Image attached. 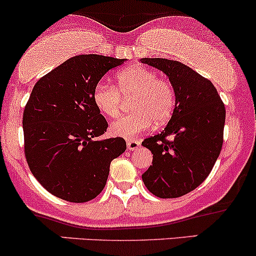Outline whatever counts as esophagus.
<instances>
[{
	"label": "esophagus",
	"mask_w": 256,
	"mask_h": 256,
	"mask_svg": "<svg viewBox=\"0 0 256 256\" xmlns=\"http://www.w3.org/2000/svg\"><path fill=\"white\" fill-rule=\"evenodd\" d=\"M127 146H128V150H138V148L142 146V142L138 139H132V140H127Z\"/></svg>",
	"instance_id": "34e87169"
}]
</instances>
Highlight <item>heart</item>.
I'll list each match as a JSON object with an SVG mask.
<instances>
[{
  "mask_svg": "<svg viewBox=\"0 0 256 256\" xmlns=\"http://www.w3.org/2000/svg\"><path fill=\"white\" fill-rule=\"evenodd\" d=\"M93 102L104 116L116 118L122 108V98H132L133 112L114 122L110 132L116 136L133 139L154 126L166 124L176 106V92L169 80L156 71L132 66L114 77V86L99 83L93 90Z\"/></svg>",
  "mask_w": 256,
  "mask_h": 256,
  "instance_id": "heart-1",
  "label": "heart"
}]
</instances>
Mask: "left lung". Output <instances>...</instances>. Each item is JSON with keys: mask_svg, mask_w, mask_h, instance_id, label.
Wrapping results in <instances>:
<instances>
[{"mask_svg": "<svg viewBox=\"0 0 256 256\" xmlns=\"http://www.w3.org/2000/svg\"><path fill=\"white\" fill-rule=\"evenodd\" d=\"M163 71L176 92V106L164 130L142 142L154 154L142 174L148 190L160 198H176L198 188L219 157L226 110L209 80L176 60L142 58Z\"/></svg>", "mask_w": 256, "mask_h": 256, "instance_id": "1", "label": "left lung"}]
</instances>
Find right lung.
I'll return each instance as SVG.
<instances>
[{
	"instance_id": "right-lung-1",
	"label": "right lung",
	"mask_w": 256,
	"mask_h": 256,
	"mask_svg": "<svg viewBox=\"0 0 256 256\" xmlns=\"http://www.w3.org/2000/svg\"><path fill=\"white\" fill-rule=\"evenodd\" d=\"M124 59L82 54L41 77L24 114V154L31 173L54 196L74 203L105 188L111 160L127 148L123 138L96 140L108 124L93 102V90Z\"/></svg>"
}]
</instances>
